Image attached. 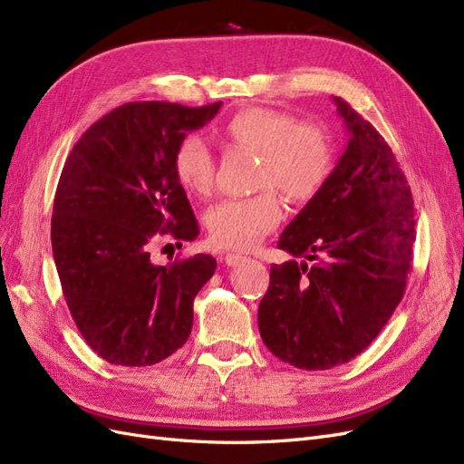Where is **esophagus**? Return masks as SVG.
Here are the masks:
<instances>
[{"label": "esophagus", "mask_w": 464, "mask_h": 464, "mask_svg": "<svg viewBox=\"0 0 464 464\" xmlns=\"http://www.w3.org/2000/svg\"><path fill=\"white\" fill-rule=\"evenodd\" d=\"M224 261H227V265H230V266H236V265H240L242 261H246V257L240 256V254H227V256H224Z\"/></svg>", "instance_id": "esophagus-1"}]
</instances>
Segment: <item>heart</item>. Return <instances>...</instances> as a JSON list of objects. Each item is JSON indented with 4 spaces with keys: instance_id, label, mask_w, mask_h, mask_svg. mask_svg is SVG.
Returning <instances> with one entry per match:
<instances>
[{
    "instance_id": "1",
    "label": "heart",
    "mask_w": 464,
    "mask_h": 464,
    "mask_svg": "<svg viewBox=\"0 0 464 464\" xmlns=\"http://www.w3.org/2000/svg\"><path fill=\"white\" fill-rule=\"evenodd\" d=\"M222 135L230 145L257 154L254 186L261 191L218 201L207 210L205 224L217 247L247 249L283 217V203L270 188L292 203L310 201L333 170V147L325 131L315 125L296 123L283 111L265 108L237 111L224 125ZM172 166L186 191L207 195L213 188V152L201 135L188 133L179 139Z\"/></svg>"
}]
</instances>
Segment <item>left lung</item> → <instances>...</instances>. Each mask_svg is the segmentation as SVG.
<instances>
[{
	"label": "left lung",
	"mask_w": 464,
	"mask_h": 464,
	"mask_svg": "<svg viewBox=\"0 0 464 464\" xmlns=\"http://www.w3.org/2000/svg\"><path fill=\"white\" fill-rule=\"evenodd\" d=\"M348 143L278 247L259 302L265 346L300 370H329L366 350L402 300L414 244V201L399 162L370 121L333 96Z\"/></svg>",
	"instance_id": "left-lung-1"
}]
</instances>
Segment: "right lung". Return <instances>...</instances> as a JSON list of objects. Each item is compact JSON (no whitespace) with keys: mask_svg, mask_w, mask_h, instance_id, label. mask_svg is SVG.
Masks as SVG:
<instances>
[{"mask_svg":"<svg viewBox=\"0 0 464 464\" xmlns=\"http://www.w3.org/2000/svg\"><path fill=\"white\" fill-rule=\"evenodd\" d=\"M220 106L123 104L92 123L65 160L52 215L55 269L82 339L116 366H152L191 333L193 300L217 259L154 265L149 247L164 234L198 237L172 159L179 139Z\"/></svg>","mask_w":464,"mask_h":464,"instance_id":"obj_1","label":"right lung"}]
</instances>
